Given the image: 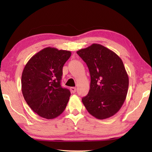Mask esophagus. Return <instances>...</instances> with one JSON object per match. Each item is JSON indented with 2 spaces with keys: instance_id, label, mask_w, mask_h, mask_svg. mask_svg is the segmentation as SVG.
<instances>
[{
  "instance_id": "34e87169",
  "label": "esophagus",
  "mask_w": 152,
  "mask_h": 152,
  "mask_svg": "<svg viewBox=\"0 0 152 152\" xmlns=\"http://www.w3.org/2000/svg\"><path fill=\"white\" fill-rule=\"evenodd\" d=\"M70 91H71L72 92V93H75L76 91V88H75V87H71Z\"/></svg>"
}]
</instances>
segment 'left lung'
I'll return each instance as SVG.
<instances>
[{
    "label": "left lung",
    "instance_id": "8db88e82",
    "mask_svg": "<svg viewBox=\"0 0 152 152\" xmlns=\"http://www.w3.org/2000/svg\"><path fill=\"white\" fill-rule=\"evenodd\" d=\"M91 74V88L82 101L98 119L116 114L127 96L129 77L121 59L114 51L97 43L77 51Z\"/></svg>",
    "mask_w": 152,
    "mask_h": 152
}]
</instances>
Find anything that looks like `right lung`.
<instances>
[{"mask_svg":"<svg viewBox=\"0 0 152 152\" xmlns=\"http://www.w3.org/2000/svg\"><path fill=\"white\" fill-rule=\"evenodd\" d=\"M71 51L55 48L43 49L32 56L23 69L21 91L25 101L39 116L56 118L64 112L70 96L60 82L64 64Z\"/></svg>","mask_w":152,"mask_h":152,"instance_id":"obj_1","label":"right lung"}]
</instances>
